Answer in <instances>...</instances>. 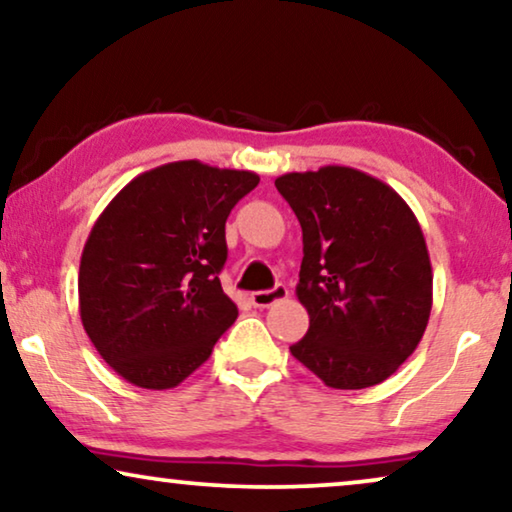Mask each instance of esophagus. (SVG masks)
I'll return each instance as SVG.
<instances>
[{"label":"esophagus","instance_id":"1","mask_svg":"<svg viewBox=\"0 0 512 512\" xmlns=\"http://www.w3.org/2000/svg\"><path fill=\"white\" fill-rule=\"evenodd\" d=\"M284 298H289V289H286L284 284L272 286V289H268V291L251 293V303H254L256 307H270V305H275Z\"/></svg>","mask_w":512,"mask_h":512}]
</instances>
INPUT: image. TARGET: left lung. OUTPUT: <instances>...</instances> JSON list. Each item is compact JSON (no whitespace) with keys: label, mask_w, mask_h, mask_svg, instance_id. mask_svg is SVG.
I'll use <instances>...</instances> for the list:
<instances>
[{"label":"left lung","mask_w":512,"mask_h":512,"mask_svg":"<svg viewBox=\"0 0 512 512\" xmlns=\"http://www.w3.org/2000/svg\"><path fill=\"white\" fill-rule=\"evenodd\" d=\"M275 186L303 228L296 296L310 328L291 354L326 387L384 382L415 352L431 314L417 216L394 188L354 167L289 172Z\"/></svg>","instance_id":"8db88e82"}]
</instances>
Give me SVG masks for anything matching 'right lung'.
I'll list each match as a JSON object with an SVG mask.
<instances>
[{"label": "right lung", "mask_w": 512, "mask_h": 512, "mask_svg": "<svg viewBox=\"0 0 512 512\" xmlns=\"http://www.w3.org/2000/svg\"><path fill=\"white\" fill-rule=\"evenodd\" d=\"M258 174L179 160L139 174L90 230L79 310L90 342L123 380L172 389L209 359L237 319L221 289L226 219Z\"/></svg>", "instance_id": "obj_1"}]
</instances>
